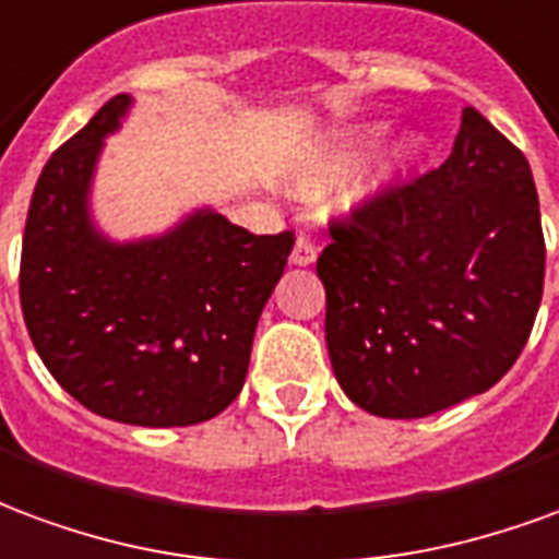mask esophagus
I'll list each match as a JSON object with an SVG mask.
<instances>
[{
    "mask_svg": "<svg viewBox=\"0 0 559 559\" xmlns=\"http://www.w3.org/2000/svg\"><path fill=\"white\" fill-rule=\"evenodd\" d=\"M316 255H319L316 243L300 235V238L295 240V250H292V264H297V267H307V264L316 262Z\"/></svg>",
    "mask_w": 559,
    "mask_h": 559,
    "instance_id": "34e87169",
    "label": "esophagus"
}]
</instances>
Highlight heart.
I'll return each instance as SVG.
<instances>
[{
    "label": "heart",
    "instance_id": "heart-1",
    "mask_svg": "<svg viewBox=\"0 0 559 559\" xmlns=\"http://www.w3.org/2000/svg\"><path fill=\"white\" fill-rule=\"evenodd\" d=\"M381 133H384V124H352V128L336 130L333 136L319 142L300 160V166L295 169V187L304 193H319L324 187L342 181L374 148ZM417 154L419 140L414 136H405L396 145H390L384 154L374 157L372 166L360 178H354V185L345 190V205H369V202H378L386 193H393V187L408 173Z\"/></svg>",
    "mask_w": 559,
    "mask_h": 559
}]
</instances>
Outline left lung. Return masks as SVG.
Listing matches in <instances>:
<instances>
[{"instance_id":"left-lung-1","label":"left lung","mask_w":559,"mask_h":559,"mask_svg":"<svg viewBox=\"0 0 559 559\" xmlns=\"http://www.w3.org/2000/svg\"><path fill=\"white\" fill-rule=\"evenodd\" d=\"M330 364L354 405L417 419L486 393L539 312L545 238L527 157L464 107L447 160L330 226Z\"/></svg>"}]
</instances>
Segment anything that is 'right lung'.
Here are the masks:
<instances>
[{"label":"right lung","mask_w":559,"mask_h":559,"mask_svg":"<svg viewBox=\"0 0 559 559\" xmlns=\"http://www.w3.org/2000/svg\"><path fill=\"white\" fill-rule=\"evenodd\" d=\"M130 104L107 100L44 166L23 231L20 307L44 366L83 408L128 426H193L238 399L295 235H252L199 207L157 238L109 240L88 193Z\"/></svg>","instance_id":"add662e5"}]
</instances>
